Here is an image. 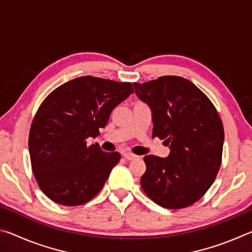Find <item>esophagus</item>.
<instances>
[{
  "instance_id": "esophagus-1",
  "label": "esophagus",
  "mask_w": 252,
  "mask_h": 252,
  "mask_svg": "<svg viewBox=\"0 0 252 252\" xmlns=\"http://www.w3.org/2000/svg\"><path fill=\"white\" fill-rule=\"evenodd\" d=\"M123 157H125V159H126V160H133L136 158L135 155H133V153H130V152H125L123 153Z\"/></svg>"
}]
</instances>
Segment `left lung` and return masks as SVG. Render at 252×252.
Instances as JSON below:
<instances>
[{
    "label": "left lung",
    "mask_w": 252,
    "mask_h": 252,
    "mask_svg": "<svg viewBox=\"0 0 252 252\" xmlns=\"http://www.w3.org/2000/svg\"><path fill=\"white\" fill-rule=\"evenodd\" d=\"M135 94L150 106L152 138L164 140L167 158L144 157L141 187L153 202L181 209L197 202L221 165L224 131L209 97L189 80L165 75L133 83Z\"/></svg>",
    "instance_id": "left-lung-1"
}]
</instances>
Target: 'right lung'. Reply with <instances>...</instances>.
<instances>
[{
  "label": "right lung",
  "instance_id": "add662e5",
  "mask_svg": "<svg viewBox=\"0 0 252 252\" xmlns=\"http://www.w3.org/2000/svg\"><path fill=\"white\" fill-rule=\"evenodd\" d=\"M133 88L94 76L60 85L42 102L29 134L32 171L46 197L62 206H80L100 192L120 153L87 144L104 127L116 106Z\"/></svg>",
  "mask_w": 252,
  "mask_h": 252
}]
</instances>
